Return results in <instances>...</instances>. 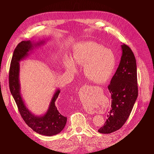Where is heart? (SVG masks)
Returning <instances> with one entry per match:
<instances>
[{"label": "heart", "instance_id": "b5f03b06", "mask_svg": "<svg viewBox=\"0 0 154 154\" xmlns=\"http://www.w3.org/2000/svg\"><path fill=\"white\" fill-rule=\"evenodd\" d=\"M74 63L70 59L66 62V67L72 72L77 70V64L84 66V73L91 81L103 84L110 79L116 66L114 54L104 47L93 42L78 45L74 53Z\"/></svg>", "mask_w": 154, "mask_h": 154}]
</instances>
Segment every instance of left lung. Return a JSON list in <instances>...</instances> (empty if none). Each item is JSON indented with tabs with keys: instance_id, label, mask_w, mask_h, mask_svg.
Returning <instances> with one entry per match:
<instances>
[{
	"instance_id": "obj_1",
	"label": "left lung",
	"mask_w": 154,
	"mask_h": 154,
	"mask_svg": "<svg viewBox=\"0 0 154 154\" xmlns=\"http://www.w3.org/2000/svg\"><path fill=\"white\" fill-rule=\"evenodd\" d=\"M122 55L108 89L111 94V109L107 119L98 132L110 134L122 127L130 116L138 96L136 60L131 48L121 45Z\"/></svg>"
}]
</instances>
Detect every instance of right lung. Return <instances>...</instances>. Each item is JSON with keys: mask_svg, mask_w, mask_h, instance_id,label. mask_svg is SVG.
I'll return each instance as SVG.
<instances>
[{"mask_svg": "<svg viewBox=\"0 0 154 154\" xmlns=\"http://www.w3.org/2000/svg\"><path fill=\"white\" fill-rule=\"evenodd\" d=\"M43 44L44 41H40L35 45L37 46ZM34 45L30 40H27L22 41L15 48L9 69V88L20 114L27 125L40 135L52 136L59 134L67 122V117L59 111L55 104L60 91L59 89L56 91L48 109L42 116H37L32 114L26 106L20 94L19 62L29 55L28 52L33 49Z\"/></svg>", "mask_w": 154, "mask_h": 154, "instance_id": "right-lung-1", "label": "right lung"}]
</instances>
